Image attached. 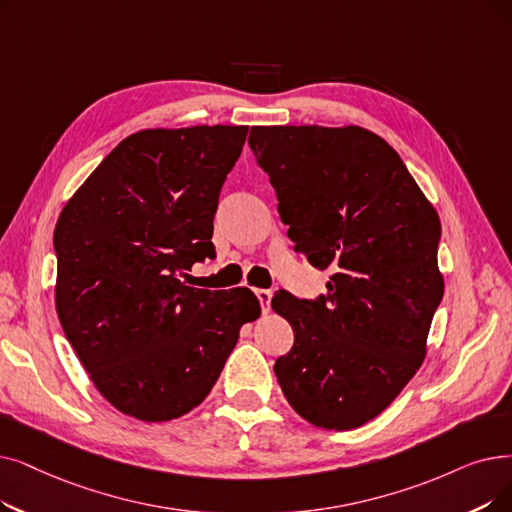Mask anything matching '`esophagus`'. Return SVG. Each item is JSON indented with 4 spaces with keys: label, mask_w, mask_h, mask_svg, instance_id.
<instances>
[{
    "label": "esophagus",
    "mask_w": 512,
    "mask_h": 512,
    "mask_svg": "<svg viewBox=\"0 0 512 512\" xmlns=\"http://www.w3.org/2000/svg\"><path fill=\"white\" fill-rule=\"evenodd\" d=\"M259 303H261V309L263 314H268L270 311V303H272V291H268V288H259V291H255Z\"/></svg>",
    "instance_id": "34e87169"
}]
</instances>
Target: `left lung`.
Instances as JSON below:
<instances>
[{
    "label": "left lung",
    "mask_w": 512,
    "mask_h": 512,
    "mask_svg": "<svg viewBox=\"0 0 512 512\" xmlns=\"http://www.w3.org/2000/svg\"><path fill=\"white\" fill-rule=\"evenodd\" d=\"M295 251L332 276L328 293L278 291L295 343L274 364L293 410L347 431L379 416L427 353L443 297L439 215L399 154L362 127H251Z\"/></svg>",
    "instance_id": "left-lung-1"
}]
</instances>
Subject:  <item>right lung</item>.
Here are the masks:
<instances>
[{
	"label": "right lung",
	"instance_id": "right-lung-1",
	"mask_svg": "<svg viewBox=\"0 0 512 512\" xmlns=\"http://www.w3.org/2000/svg\"><path fill=\"white\" fill-rule=\"evenodd\" d=\"M249 127L144 129L125 138L64 205L54 230L56 311L96 389L146 422L184 416L213 389L240 326L259 318L249 288L182 278L215 257L221 186Z\"/></svg>",
	"mask_w": 512,
	"mask_h": 512
}]
</instances>
